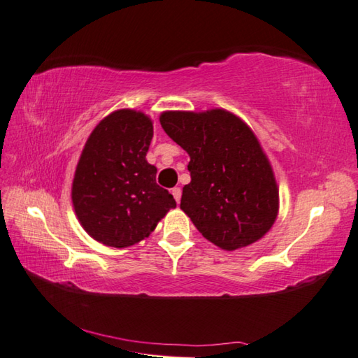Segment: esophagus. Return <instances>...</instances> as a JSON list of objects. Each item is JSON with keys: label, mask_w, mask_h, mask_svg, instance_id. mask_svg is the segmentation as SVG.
<instances>
[{"label": "esophagus", "mask_w": 358, "mask_h": 358, "mask_svg": "<svg viewBox=\"0 0 358 358\" xmlns=\"http://www.w3.org/2000/svg\"><path fill=\"white\" fill-rule=\"evenodd\" d=\"M172 195H173L175 201L180 203V200H181V189H180V187H173V189H172Z\"/></svg>", "instance_id": "obj_1"}]
</instances>
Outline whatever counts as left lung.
Returning <instances> with one entry per match:
<instances>
[{"label": "left lung", "mask_w": 358, "mask_h": 358, "mask_svg": "<svg viewBox=\"0 0 358 358\" xmlns=\"http://www.w3.org/2000/svg\"><path fill=\"white\" fill-rule=\"evenodd\" d=\"M159 123L191 157L180 208L203 237L226 250L260 240L275 222L278 189L252 131L223 109L164 112Z\"/></svg>", "instance_id": "obj_1"}]
</instances>
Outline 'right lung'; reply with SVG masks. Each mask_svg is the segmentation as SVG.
Segmentation results:
<instances>
[{
	"label": "right lung",
	"mask_w": 358,
	"mask_h": 358,
	"mask_svg": "<svg viewBox=\"0 0 358 358\" xmlns=\"http://www.w3.org/2000/svg\"><path fill=\"white\" fill-rule=\"evenodd\" d=\"M154 126L141 112L110 113L86 141L75 171L72 201L85 231L112 248L149 237L158 220L177 206L157 185V167L146 162Z\"/></svg>",
	"instance_id": "1"
}]
</instances>
